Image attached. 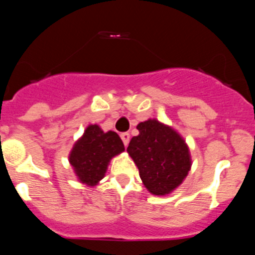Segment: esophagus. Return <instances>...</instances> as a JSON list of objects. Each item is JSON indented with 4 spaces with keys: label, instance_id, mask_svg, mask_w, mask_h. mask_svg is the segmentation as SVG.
Segmentation results:
<instances>
[{
    "label": "esophagus",
    "instance_id": "34e87169",
    "mask_svg": "<svg viewBox=\"0 0 255 255\" xmlns=\"http://www.w3.org/2000/svg\"><path fill=\"white\" fill-rule=\"evenodd\" d=\"M120 136H121V139H123V141H124V145H125V147H128V144H129V141H130V134H129V132H123Z\"/></svg>",
    "mask_w": 255,
    "mask_h": 255
}]
</instances>
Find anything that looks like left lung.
<instances>
[{
  "label": "left lung",
  "instance_id": "left-lung-1",
  "mask_svg": "<svg viewBox=\"0 0 255 255\" xmlns=\"http://www.w3.org/2000/svg\"><path fill=\"white\" fill-rule=\"evenodd\" d=\"M138 136L130 140L128 152L139 168L145 188L154 195L168 194L190 170L185 141L176 131L157 120L140 123Z\"/></svg>",
  "mask_w": 255,
  "mask_h": 255
}]
</instances>
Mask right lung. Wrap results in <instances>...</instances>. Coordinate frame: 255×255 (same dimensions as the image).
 I'll use <instances>...</instances> for the list:
<instances>
[{"label":"right lung","mask_w":255,"mask_h":255,"mask_svg":"<svg viewBox=\"0 0 255 255\" xmlns=\"http://www.w3.org/2000/svg\"><path fill=\"white\" fill-rule=\"evenodd\" d=\"M124 149L123 140L116 132H103L98 125H91L74 145L70 163L80 181L87 185H96L105 176L108 161Z\"/></svg>","instance_id":"right-lung-1"}]
</instances>
